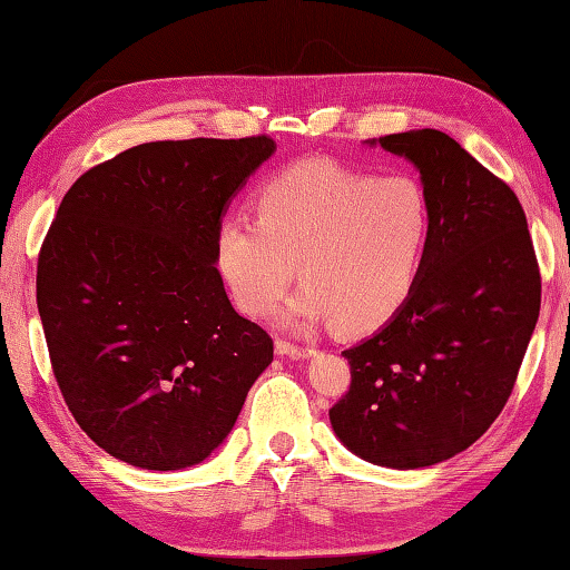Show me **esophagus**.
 <instances>
[{
  "mask_svg": "<svg viewBox=\"0 0 570 570\" xmlns=\"http://www.w3.org/2000/svg\"><path fill=\"white\" fill-rule=\"evenodd\" d=\"M276 352L284 354V356H296V360H298V356H312L316 350H314V346H302V344H294L288 340H278Z\"/></svg>",
  "mask_w": 570,
  "mask_h": 570,
  "instance_id": "34e87169",
  "label": "esophagus"
}]
</instances>
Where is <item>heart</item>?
Masks as SVG:
<instances>
[{"instance_id":"heart-1","label":"heart","mask_w":570,"mask_h":570,"mask_svg":"<svg viewBox=\"0 0 570 570\" xmlns=\"http://www.w3.org/2000/svg\"><path fill=\"white\" fill-rule=\"evenodd\" d=\"M256 224L228 216L216 266L248 316H268L294 282L292 316L372 332L410 302L432 238V206L410 176L377 178L330 160L276 173L256 193Z\"/></svg>"}]
</instances>
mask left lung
Here are the masks:
<instances>
[{
	"mask_svg": "<svg viewBox=\"0 0 570 570\" xmlns=\"http://www.w3.org/2000/svg\"><path fill=\"white\" fill-rule=\"evenodd\" d=\"M380 146L417 166L432 238L410 302L342 352L352 382L330 420L354 455L414 470L468 450L503 412L538 322L540 268L515 193L450 135Z\"/></svg>",
	"mask_w": 570,
	"mask_h": 570,
	"instance_id": "obj_1",
	"label": "left lung"
}]
</instances>
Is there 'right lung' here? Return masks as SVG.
<instances>
[{
    "instance_id": "obj_1",
    "label": "right lung",
    "mask_w": 570,
    "mask_h": 570,
    "mask_svg": "<svg viewBox=\"0 0 570 570\" xmlns=\"http://www.w3.org/2000/svg\"><path fill=\"white\" fill-rule=\"evenodd\" d=\"M268 135L142 142L82 173L37 258L52 374L77 424L146 470L206 460L274 340L230 306L216 268L228 200Z\"/></svg>"
}]
</instances>
